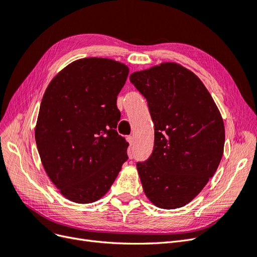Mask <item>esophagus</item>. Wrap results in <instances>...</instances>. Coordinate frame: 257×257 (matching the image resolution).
<instances>
[{"label": "esophagus", "instance_id": "1", "mask_svg": "<svg viewBox=\"0 0 257 257\" xmlns=\"http://www.w3.org/2000/svg\"><path fill=\"white\" fill-rule=\"evenodd\" d=\"M126 139H127V142L130 143V145L132 146V145H134V143H135V139H134V137L133 136H127L126 137Z\"/></svg>", "mask_w": 257, "mask_h": 257}]
</instances>
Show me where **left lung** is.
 Wrapping results in <instances>:
<instances>
[{
  "instance_id": "1",
  "label": "left lung",
  "mask_w": 257,
  "mask_h": 257,
  "mask_svg": "<svg viewBox=\"0 0 257 257\" xmlns=\"http://www.w3.org/2000/svg\"><path fill=\"white\" fill-rule=\"evenodd\" d=\"M154 123V146L137 170L146 196L163 209L183 207L219 166L225 143L222 115L198 77L166 62L130 76Z\"/></svg>"
}]
</instances>
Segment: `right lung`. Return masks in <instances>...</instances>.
I'll use <instances>...</instances> for the list:
<instances>
[{
  "mask_svg": "<svg viewBox=\"0 0 257 257\" xmlns=\"http://www.w3.org/2000/svg\"><path fill=\"white\" fill-rule=\"evenodd\" d=\"M127 75L120 62L84 58L62 69L45 91L37 150L52 183L74 203L102 198L127 160L128 143L115 131L116 96Z\"/></svg>",
  "mask_w": 257,
  "mask_h": 257,
  "instance_id": "obj_1",
  "label": "right lung"
}]
</instances>
